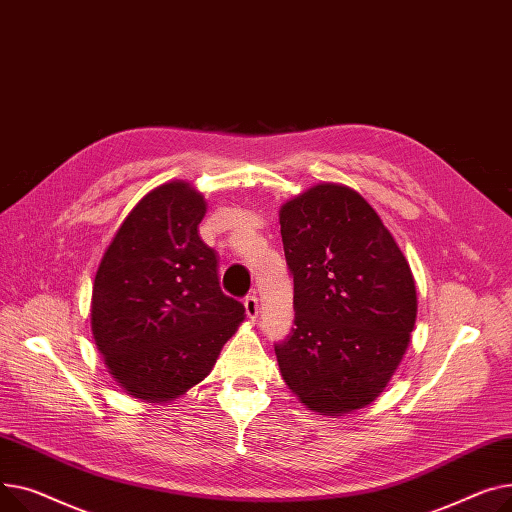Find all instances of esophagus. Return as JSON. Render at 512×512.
<instances>
[{"label":"esophagus","instance_id":"1","mask_svg":"<svg viewBox=\"0 0 512 512\" xmlns=\"http://www.w3.org/2000/svg\"><path fill=\"white\" fill-rule=\"evenodd\" d=\"M244 306H246V314H248L250 318H256V316H258L260 306H258V297H256V295H248V297L244 299Z\"/></svg>","mask_w":512,"mask_h":512}]
</instances>
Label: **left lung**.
Listing matches in <instances>:
<instances>
[{"mask_svg":"<svg viewBox=\"0 0 512 512\" xmlns=\"http://www.w3.org/2000/svg\"><path fill=\"white\" fill-rule=\"evenodd\" d=\"M293 275V328L275 345L283 380L308 409L368 407L401 364L417 316L415 281L376 210L318 184L279 210Z\"/></svg>","mask_w":512,"mask_h":512,"instance_id":"obj_1","label":"left lung"}]
</instances>
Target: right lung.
I'll return each mask as SVG.
<instances>
[{
    "mask_svg": "<svg viewBox=\"0 0 512 512\" xmlns=\"http://www.w3.org/2000/svg\"><path fill=\"white\" fill-rule=\"evenodd\" d=\"M204 213L190 184H163L130 210L99 264L90 326L109 374L134 399L186 395L246 316L221 291L219 256L198 233Z\"/></svg>",
    "mask_w": 512,
    "mask_h": 512,
    "instance_id": "obj_1",
    "label": "right lung"
}]
</instances>
